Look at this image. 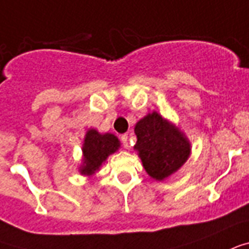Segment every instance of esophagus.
Instances as JSON below:
<instances>
[{"mask_svg": "<svg viewBox=\"0 0 249 249\" xmlns=\"http://www.w3.org/2000/svg\"><path fill=\"white\" fill-rule=\"evenodd\" d=\"M121 142H122V144L124 148H128V146H130V144H128V136H127L126 134L121 136Z\"/></svg>", "mask_w": 249, "mask_h": 249, "instance_id": "obj_1", "label": "esophagus"}]
</instances>
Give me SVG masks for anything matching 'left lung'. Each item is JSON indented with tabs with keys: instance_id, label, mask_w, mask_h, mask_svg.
I'll return each instance as SVG.
<instances>
[{
	"instance_id": "8db88e82",
	"label": "left lung",
	"mask_w": 249,
	"mask_h": 249,
	"mask_svg": "<svg viewBox=\"0 0 249 249\" xmlns=\"http://www.w3.org/2000/svg\"><path fill=\"white\" fill-rule=\"evenodd\" d=\"M135 134L138 136L135 149L153 179L163 180L190 157V142L186 136L156 111L136 123Z\"/></svg>"
}]
</instances>
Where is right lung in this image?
Returning a JSON list of instances; mask_svg holds the SVG:
<instances>
[{"label":"right lung","instance_id":"1","mask_svg":"<svg viewBox=\"0 0 249 249\" xmlns=\"http://www.w3.org/2000/svg\"><path fill=\"white\" fill-rule=\"evenodd\" d=\"M118 148L119 142L117 136L111 134L101 135L96 130H89L87 132L83 144L84 163L80 167V173L84 175L93 174L107 159V156L114 153Z\"/></svg>","mask_w":249,"mask_h":249}]
</instances>
